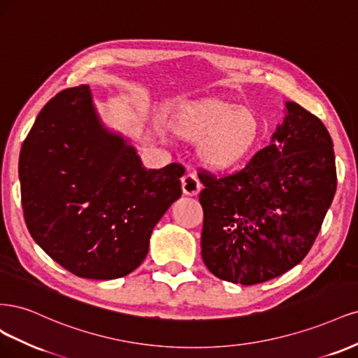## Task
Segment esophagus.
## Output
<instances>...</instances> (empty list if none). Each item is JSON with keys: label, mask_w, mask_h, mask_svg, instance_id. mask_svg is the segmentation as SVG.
Segmentation results:
<instances>
[{"label": "esophagus", "mask_w": 358, "mask_h": 358, "mask_svg": "<svg viewBox=\"0 0 358 358\" xmlns=\"http://www.w3.org/2000/svg\"><path fill=\"white\" fill-rule=\"evenodd\" d=\"M181 187L184 194L194 196L201 192V181L194 174H186L181 180Z\"/></svg>", "instance_id": "esophagus-1"}]
</instances>
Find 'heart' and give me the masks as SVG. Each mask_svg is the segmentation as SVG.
<instances>
[{
	"label": "heart",
	"instance_id": "1",
	"mask_svg": "<svg viewBox=\"0 0 358 358\" xmlns=\"http://www.w3.org/2000/svg\"><path fill=\"white\" fill-rule=\"evenodd\" d=\"M187 140H201L199 156L211 168L226 169L244 160L260 140L257 116L247 108L222 101L196 103L177 120Z\"/></svg>",
	"mask_w": 358,
	"mask_h": 358
}]
</instances>
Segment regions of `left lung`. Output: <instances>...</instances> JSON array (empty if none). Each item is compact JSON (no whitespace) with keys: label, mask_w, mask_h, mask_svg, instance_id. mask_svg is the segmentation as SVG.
<instances>
[{"label":"left lung","mask_w":358,"mask_h":358,"mask_svg":"<svg viewBox=\"0 0 358 358\" xmlns=\"http://www.w3.org/2000/svg\"><path fill=\"white\" fill-rule=\"evenodd\" d=\"M269 145L235 174L199 172L205 266L217 278L252 285L301 263L336 192L333 141L326 126L296 102Z\"/></svg>","instance_id":"1"}]
</instances>
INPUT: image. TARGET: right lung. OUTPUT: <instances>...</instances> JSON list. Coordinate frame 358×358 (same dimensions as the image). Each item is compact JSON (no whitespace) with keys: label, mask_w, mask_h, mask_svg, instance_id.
Instances as JSON below:
<instances>
[{"label":"right lung","mask_w":358,"mask_h":358,"mask_svg":"<svg viewBox=\"0 0 358 358\" xmlns=\"http://www.w3.org/2000/svg\"><path fill=\"white\" fill-rule=\"evenodd\" d=\"M184 168L147 169L101 122L86 85L53 96L19 156L25 223L34 241L80 278L116 280L145 259L150 236L181 196Z\"/></svg>","instance_id":"obj_1"}]
</instances>
